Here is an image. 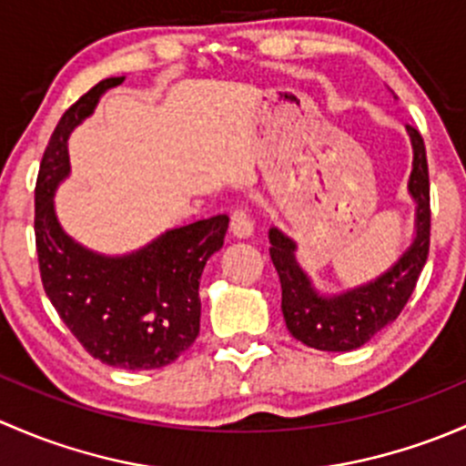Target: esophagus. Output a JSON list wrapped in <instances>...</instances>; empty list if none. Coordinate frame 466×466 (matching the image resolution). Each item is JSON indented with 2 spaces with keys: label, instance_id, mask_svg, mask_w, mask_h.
Segmentation results:
<instances>
[{
  "label": "esophagus",
  "instance_id": "1",
  "mask_svg": "<svg viewBox=\"0 0 466 466\" xmlns=\"http://www.w3.org/2000/svg\"><path fill=\"white\" fill-rule=\"evenodd\" d=\"M231 233L235 238H248L253 233V219L247 206H238L231 213Z\"/></svg>",
  "mask_w": 466,
  "mask_h": 466
}]
</instances>
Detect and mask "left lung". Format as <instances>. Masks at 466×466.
I'll return each instance as SVG.
<instances>
[{
	"mask_svg": "<svg viewBox=\"0 0 466 466\" xmlns=\"http://www.w3.org/2000/svg\"><path fill=\"white\" fill-rule=\"evenodd\" d=\"M412 172L409 188L417 201V238L401 260L375 282L337 299H323L296 265L294 242L278 228L268 231L271 260L282 287V316L291 337L325 352H348L368 343L397 319L415 291L431 247V188L424 138L412 126Z\"/></svg>",
	"mask_w": 466,
	"mask_h": 466,
	"instance_id": "1",
	"label": "left lung"
}]
</instances>
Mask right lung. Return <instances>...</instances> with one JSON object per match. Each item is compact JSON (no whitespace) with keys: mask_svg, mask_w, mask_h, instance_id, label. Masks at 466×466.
Returning a JSON list of instances; mask_svg holds the SVG:
<instances>
[{"mask_svg":"<svg viewBox=\"0 0 466 466\" xmlns=\"http://www.w3.org/2000/svg\"><path fill=\"white\" fill-rule=\"evenodd\" d=\"M105 78L80 96L49 138L35 181V248L42 285L57 316L94 359L123 370H152L175 361L199 334V278L219 251L227 215L172 228L141 251L105 258L66 238L54 213L57 181L69 175V132L89 116Z\"/></svg>","mask_w":466,"mask_h":466,"instance_id":"1","label":"right lung"}]
</instances>
